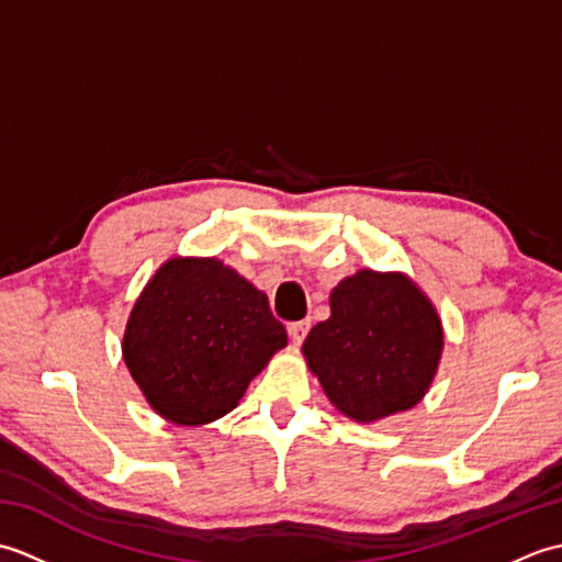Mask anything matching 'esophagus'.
Returning a JSON list of instances; mask_svg holds the SVG:
<instances>
[{"label":"esophagus","mask_w":562,"mask_h":562,"mask_svg":"<svg viewBox=\"0 0 562 562\" xmlns=\"http://www.w3.org/2000/svg\"><path fill=\"white\" fill-rule=\"evenodd\" d=\"M308 321H296V324H290V338H292V342L294 345H302V340L306 338V333H308Z\"/></svg>","instance_id":"34e87169"}]
</instances>
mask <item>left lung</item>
Returning a JSON list of instances; mask_svg holds the SVG:
<instances>
[{"label": "left lung", "mask_w": 562, "mask_h": 562, "mask_svg": "<svg viewBox=\"0 0 562 562\" xmlns=\"http://www.w3.org/2000/svg\"><path fill=\"white\" fill-rule=\"evenodd\" d=\"M445 350L432 300L405 272L362 268L330 292V316L302 345L328 401L355 423H379L425 398Z\"/></svg>", "instance_id": "8db88e82"}]
</instances>
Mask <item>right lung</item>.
<instances>
[{"instance_id":"1","label":"right lung","mask_w":562,"mask_h":562,"mask_svg":"<svg viewBox=\"0 0 562 562\" xmlns=\"http://www.w3.org/2000/svg\"><path fill=\"white\" fill-rule=\"evenodd\" d=\"M288 330L266 292L214 256L161 262L135 300L123 360L164 420L200 427L232 413Z\"/></svg>"}]
</instances>
